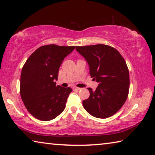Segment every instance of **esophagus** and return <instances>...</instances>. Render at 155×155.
<instances>
[{
	"label": "esophagus",
	"instance_id": "34e87169",
	"mask_svg": "<svg viewBox=\"0 0 155 155\" xmlns=\"http://www.w3.org/2000/svg\"><path fill=\"white\" fill-rule=\"evenodd\" d=\"M74 90L75 91H78V90H80L81 89H80V88H78V87H74Z\"/></svg>",
	"mask_w": 155,
	"mask_h": 155
}]
</instances>
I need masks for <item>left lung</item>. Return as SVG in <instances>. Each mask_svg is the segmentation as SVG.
<instances>
[{
    "label": "left lung",
    "instance_id": "8db88e82",
    "mask_svg": "<svg viewBox=\"0 0 155 155\" xmlns=\"http://www.w3.org/2000/svg\"><path fill=\"white\" fill-rule=\"evenodd\" d=\"M87 61L90 74L99 83L95 91L83 101L84 109L97 118H107L124 105L129 91V72L125 60L114 48L104 44L76 46Z\"/></svg>",
    "mask_w": 155,
    "mask_h": 155
}]
</instances>
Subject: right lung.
Returning a JSON list of instances; mask_svg holds the SVG:
<instances>
[{
    "label": "right lung",
    "mask_w": 155,
    "mask_h": 155,
    "mask_svg": "<svg viewBox=\"0 0 155 155\" xmlns=\"http://www.w3.org/2000/svg\"><path fill=\"white\" fill-rule=\"evenodd\" d=\"M75 48L55 44L42 46L23 65L20 92L28 111L35 118L49 121L61 114L72 90L56 85L63 60Z\"/></svg>",
    "instance_id": "1"
}]
</instances>
